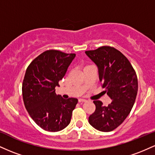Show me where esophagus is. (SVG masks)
<instances>
[{
    "mask_svg": "<svg viewBox=\"0 0 155 155\" xmlns=\"http://www.w3.org/2000/svg\"><path fill=\"white\" fill-rule=\"evenodd\" d=\"M85 101H86V100H85V99H82V98L79 99V103H84V102H85Z\"/></svg>",
    "mask_w": 155,
    "mask_h": 155,
    "instance_id": "esophagus-1",
    "label": "esophagus"
}]
</instances>
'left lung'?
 I'll return each instance as SVG.
<instances>
[{
    "instance_id": "left-lung-1",
    "label": "left lung",
    "mask_w": 155,
    "mask_h": 155,
    "mask_svg": "<svg viewBox=\"0 0 155 155\" xmlns=\"http://www.w3.org/2000/svg\"><path fill=\"white\" fill-rule=\"evenodd\" d=\"M85 53L97 66L102 87L112 101L108 106L94 101L95 111L89 117V123L97 130L110 132L124 122L134 105L138 92L136 71L127 58L114 47L104 46Z\"/></svg>"
}]
</instances>
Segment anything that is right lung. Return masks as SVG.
Segmentation results:
<instances>
[{
    "instance_id": "obj_1",
    "label": "right lung",
    "mask_w": 155,
    "mask_h": 155,
    "mask_svg": "<svg viewBox=\"0 0 155 155\" xmlns=\"http://www.w3.org/2000/svg\"><path fill=\"white\" fill-rule=\"evenodd\" d=\"M75 54L47 50L27 68L22 82L25 106L33 121L44 130L58 132L66 127L78 100L64 99L55 93Z\"/></svg>"
}]
</instances>
